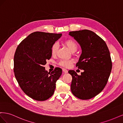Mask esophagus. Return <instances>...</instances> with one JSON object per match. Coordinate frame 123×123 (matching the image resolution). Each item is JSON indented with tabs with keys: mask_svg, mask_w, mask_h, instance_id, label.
Returning <instances> with one entry per match:
<instances>
[{
	"mask_svg": "<svg viewBox=\"0 0 123 123\" xmlns=\"http://www.w3.org/2000/svg\"><path fill=\"white\" fill-rule=\"evenodd\" d=\"M62 72H63V73H68V70L66 69L63 68L62 69Z\"/></svg>",
	"mask_w": 123,
	"mask_h": 123,
	"instance_id": "esophagus-1",
	"label": "esophagus"
}]
</instances>
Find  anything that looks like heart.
Listing matches in <instances>:
<instances>
[{"mask_svg": "<svg viewBox=\"0 0 123 123\" xmlns=\"http://www.w3.org/2000/svg\"><path fill=\"white\" fill-rule=\"evenodd\" d=\"M64 44L69 49L74 52L77 49V44L75 41L72 39L66 40L64 42ZM58 47L56 43H54L51 48V54L53 56L55 55L57 52ZM74 62L73 59H62L58 62V65L62 67H64L65 68H69L72 65Z\"/></svg>", "mask_w": 123, "mask_h": 123, "instance_id": "heart-1", "label": "heart"}]
</instances>
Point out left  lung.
<instances>
[{"label": "left lung", "mask_w": 123, "mask_h": 123, "mask_svg": "<svg viewBox=\"0 0 123 123\" xmlns=\"http://www.w3.org/2000/svg\"><path fill=\"white\" fill-rule=\"evenodd\" d=\"M73 37L81 46L82 53L76 66L84 71L79 75L69 70L72 80L71 90L80 99H89L98 94L108 80L112 64L110 52L101 37L88 30L72 31Z\"/></svg>", "instance_id": "left-lung-1"}]
</instances>
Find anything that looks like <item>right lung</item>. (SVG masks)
<instances>
[{
	"mask_svg": "<svg viewBox=\"0 0 123 123\" xmlns=\"http://www.w3.org/2000/svg\"><path fill=\"white\" fill-rule=\"evenodd\" d=\"M62 35L35 32L17 47L14 56V75L21 90L33 99L43 101L54 93L62 70L55 68L50 73L43 66L51 57L52 47Z\"/></svg>",
	"mask_w": 123,
	"mask_h": 123,
	"instance_id": "add662e5",
	"label": "right lung"
}]
</instances>
